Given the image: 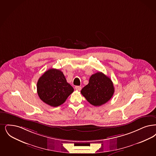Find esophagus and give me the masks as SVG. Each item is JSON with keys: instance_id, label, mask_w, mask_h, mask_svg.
<instances>
[{"instance_id": "1", "label": "esophagus", "mask_w": 156, "mask_h": 156, "mask_svg": "<svg viewBox=\"0 0 156 156\" xmlns=\"http://www.w3.org/2000/svg\"><path fill=\"white\" fill-rule=\"evenodd\" d=\"M75 88V89H76V90H79V91H80L81 90V87H80V86H76Z\"/></svg>"}]
</instances>
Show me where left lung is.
<instances>
[{"label":"left lung","mask_w":156,"mask_h":156,"mask_svg":"<svg viewBox=\"0 0 156 156\" xmlns=\"http://www.w3.org/2000/svg\"><path fill=\"white\" fill-rule=\"evenodd\" d=\"M81 93L92 105L100 106L112 98L114 87L109 77L98 72L91 75L89 83L82 89Z\"/></svg>","instance_id":"left-lung-1"}]
</instances>
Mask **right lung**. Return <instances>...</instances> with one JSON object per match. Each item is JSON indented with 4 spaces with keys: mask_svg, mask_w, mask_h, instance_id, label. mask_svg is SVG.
I'll return each instance as SVG.
<instances>
[{
    "mask_svg": "<svg viewBox=\"0 0 156 156\" xmlns=\"http://www.w3.org/2000/svg\"><path fill=\"white\" fill-rule=\"evenodd\" d=\"M74 92L60 70L51 69L46 71L38 80L37 92L39 98L52 107L63 104Z\"/></svg>",
    "mask_w": 156,
    "mask_h": 156,
    "instance_id": "1",
    "label": "right lung"
}]
</instances>
